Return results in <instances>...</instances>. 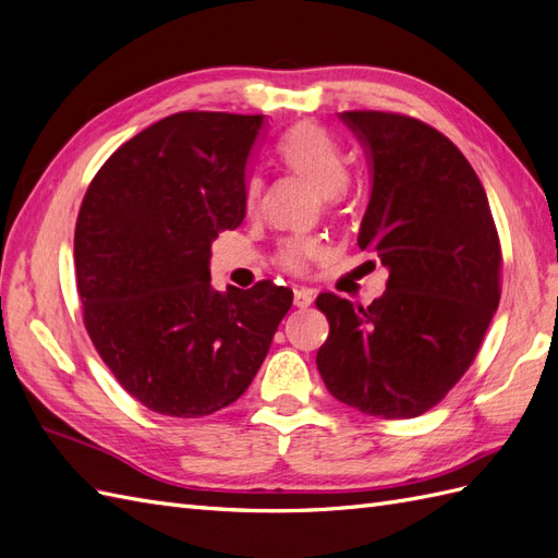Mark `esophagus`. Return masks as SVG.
<instances>
[{
    "instance_id": "esophagus-1",
    "label": "esophagus",
    "mask_w": 558,
    "mask_h": 558,
    "mask_svg": "<svg viewBox=\"0 0 558 558\" xmlns=\"http://www.w3.org/2000/svg\"><path fill=\"white\" fill-rule=\"evenodd\" d=\"M312 303H315V291L312 289H295L293 293V305L295 307H310Z\"/></svg>"
}]
</instances>
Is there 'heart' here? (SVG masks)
Here are the masks:
<instances>
[{
  "mask_svg": "<svg viewBox=\"0 0 558 558\" xmlns=\"http://www.w3.org/2000/svg\"><path fill=\"white\" fill-rule=\"evenodd\" d=\"M279 162L287 170L303 174L322 186L326 203H336L341 189L348 184V158L343 148L324 128L315 122H298L277 142ZM265 182L260 174H248L243 180V208L255 215L263 206ZM326 253L324 241L315 234H291L281 239L275 253V263L293 275H301L307 265Z\"/></svg>",
  "mask_w": 558,
  "mask_h": 558,
  "instance_id": "heart-1",
  "label": "heart"
}]
</instances>
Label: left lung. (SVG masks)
<instances>
[{
	"instance_id": "left-lung-1",
	"label": "left lung",
	"mask_w": 558,
	"mask_h": 558,
	"mask_svg": "<svg viewBox=\"0 0 558 558\" xmlns=\"http://www.w3.org/2000/svg\"><path fill=\"white\" fill-rule=\"evenodd\" d=\"M372 158L357 246L388 267L369 307L319 293L329 336L317 369L336 400L381 418L436 407L478 355L501 295V246L485 189L436 128L390 111H345Z\"/></svg>"
}]
</instances>
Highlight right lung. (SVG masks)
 <instances>
[{
    "label": "right lung",
    "mask_w": 558,
    "mask_h": 558,
    "mask_svg": "<svg viewBox=\"0 0 558 558\" xmlns=\"http://www.w3.org/2000/svg\"><path fill=\"white\" fill-rule=\"evenodd\" d=\"M263 116L182 111L118 146L75 225L83 322L118 384L166 416H208L260 369L293 291L210 287V243L236 229Z\"/></svg>",
    "instance_id": "1"
}]
</instances>
